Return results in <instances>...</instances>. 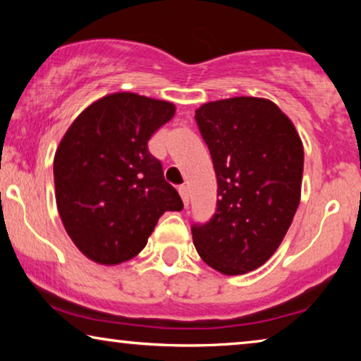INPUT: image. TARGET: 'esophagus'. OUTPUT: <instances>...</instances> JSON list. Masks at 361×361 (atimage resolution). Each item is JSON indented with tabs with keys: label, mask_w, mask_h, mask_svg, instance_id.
<instances>
[{
	"label": "esophagus",
	"mask_w": 361,
	"mask_h": 361,
	"mask_svg": "<svg viewBox=\"0 0 361 361\" xmlns=\"http://www.w3.org/2000/svg\"><path fill=\"white\" fill-rule=\"evenodd\" d=\"M179 194L182 197V202H184V205L187 207L189 205V189H187L185 185H180L179 187Z\"/></svg>",
	"instance_id": "34e87169"
}]
</instances>
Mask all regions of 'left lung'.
<instances>
[{
    "label": "left lung",
    "instance_id": "left-lung-1",
    "mask_svg": "<svg viewBox=\"0 0 361 361\" xmlns=\"http://www.w3.org/2000/svg\"><path fill=\"white\" fill-rule=\"evenodd\" d=\"M216 174V210L192 225L197 253L235 276L259 268L288 233L300 200L304 147L273 102L235 97L195 111Z\"/></svg>",
    "mask_w": 361,
    "mask_h": 361
}]
</instances>
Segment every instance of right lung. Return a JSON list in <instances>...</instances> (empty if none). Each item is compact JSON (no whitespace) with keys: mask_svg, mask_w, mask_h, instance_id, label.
Listing matches in <instances>:
<instances>
[{"mask_svg":"<svg viewBox=\"0 0 361 361\" xmlns=\"http://www.w3.org/2000/svg\"><path fill=\"white\" fill-rule=\"evenodd\" d=\"M176 106L136 93H113L85 108L54 157L59 215L73 243L100 264L140 253L164 212L184 209L162 164L147 149Z\"/></svg>","mask_w":361,"mask_h":361,"instance_id":"right-lung-1","label":"right lung"}]
</instances>
